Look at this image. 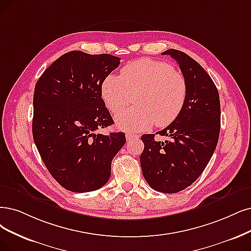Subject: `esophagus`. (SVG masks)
<instances>
[{
	"instance_id": "34e87169",
	"label": "esophagus",
	"mask_w": 251,
	"mask_h": 251,
	"mask_svg": "<svg viewBox=\"0 0 251 251\" xmlns=\"http://www.w3.org/2000/svg\"><path fill=\"white\" fill-rule=\"evenodd\" d=\"M137 137H140L137 134L126 133V140H127V141H131V140H133V138H137Z\"/></svg>"
}]
</instances>
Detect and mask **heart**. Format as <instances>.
Returning <instances> with one entry per match:
<instances>
[{
  "instance_id": "b5f03b06",
  "label": "heart",
  "mask_w": 251,
  "mask_h": 251,
  "mask_svg": "<svg viewBox=\"0 0 251 251\" xmlns=\"http://www.w3.org/2000/svg\"><path fill=\"white\" fill-rule=\"evenodd\" d=\"M187 85L171 64L143 58L121 69V76L108 75L102 85V98L113 114L133 101L135 106L117 116V126L125 131H141L166 126L177 119L184 106Z\"/></svg>"
}]
</instances>
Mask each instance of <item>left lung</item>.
<instances>
[{
	"instance_id": "obj_1",
	"label": "left lung",
	"mask_w": 251,
	"mask_h": 251,
	"mask_svg": "<svg viewBox=\"0 0 251 251\" xmlns=\"http://www.w3.org/2000/svg\"><path fill=\"white\" fill-rule=\"evenodd\" d=\"M186 80L187 95L180 115L156 134L170 137L157 142L144 134L141 154L144 178L154 190L177 193L196 181L206 169L218 143L220 101L214 81L187 53L168 50Z\"/></svg>"
}]
</instances>
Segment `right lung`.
<instances>
[{
    "label": "right lung",
    "mask_w": 251,
    "mask_h": 251,
    "mask_svg": "<svg viewBox=\"0 0 251 251\" xmlns=\"http://www.w3.org/2000/svg\"><path fill=\"white\" fill-rule=\"evenodd\" d=\"M120 60L107 53L69 51L36 82L34 142L46 169L65 189L89 192L104 186L111 160L125 145L123 132L96 133L114 124L101 90Z\"/></svg>",
    "instance_id": "add662e5"
}]
</instances>
